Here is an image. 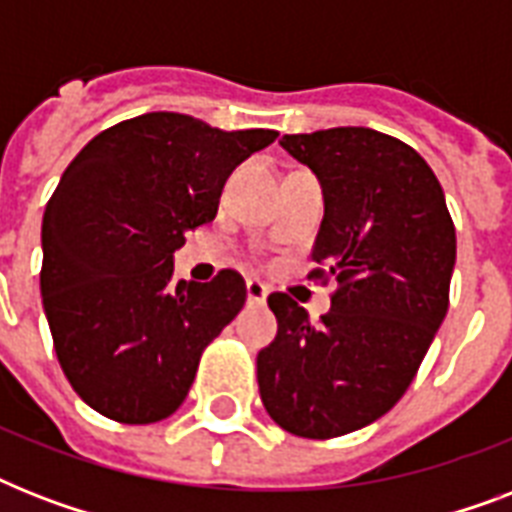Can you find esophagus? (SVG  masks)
I'll list each match as a JSON object with an SVG mask.
<instances>
[{
    "instance_id": "obj_1",
    "label": "esophagus",
    "mask_w": 512,
    "mask_h": 512,
    "mask_svg": "<svg viewBox=\"0 0 512 512\" xmlns=\"http://www.w3.org/2000/svg\"><path fill=\"white\" fill-rule=\"evenodd\" d=\"M265 297H268V287H265L263 281L249 279L247 281V300L252 305H263Z\"/></svg>"
}]
</instances>
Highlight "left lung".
<instances>
[{
    "instance_id": "1",
    "label": "left lung",
    "mask_w": 512,
    "mask_h": 512,
    "mask_svg": "<svg viewBox=\"0 0 512 512\" xmlns=\"http://www.w3.org/2000/svg\"><path fill=\"white\" fill-rule=\"evenodd\" d=\"M324 193L313 260L340 289L321 321L273 292L276 340L257 353L265 412L289 433L364 428L412 385L449 308L457 236L438 177L412 146L369 127L279 140Z\"/></svg>"
}]
</instances>
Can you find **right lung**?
Returning a JSON list of instances; mask_svg holds the SVG:
<instances>
[{"label": "right lung", "instance_id": "right-lung-1", "mask_svg": "<svg viewBox=\"0 0 512 512\" xmlns=\"http://www.w3.org/2000/svg\"><path fill=\"white\" fill-rule=\"evenodd\" d=\"M276 135L154 111L100 132L66 167L44 209L39 284L60 366L95 412L148 425L185 401L247 287L236 271L175 281V252Z\"/></svg>", "mask_w": 512, "mask_h": 512}]
</instances>
